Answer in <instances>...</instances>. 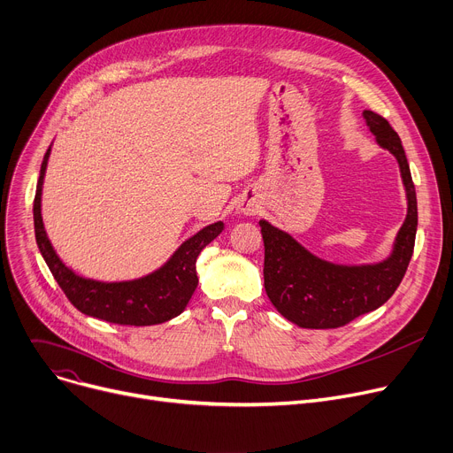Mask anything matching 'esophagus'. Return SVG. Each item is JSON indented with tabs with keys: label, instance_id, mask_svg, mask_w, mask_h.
Returning <instances> with one entry per match:
<instances>
[{
	"label": "esophagus",
	"instance_id": "34e87169",
	"mask_svg": "<svg viewBox=\"0 0 453 453\" xmlns=\"http://www.w3.org/2000/svg\"><path fill=\"white\" fill-rule=\"evenodd\" d=\"M255 211V207L251 205V203H248V202H242L238 205V213H242V215H251Z\"/></svg>",
	"mask_w": 453,
	"mask_h": 453
}]
</instances>
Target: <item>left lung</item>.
<instances>
[{"mask_svg": "<svg viewBox=\"0 0 453 453\" xmlns=\"http://www.w3.org/2000/svg\"><path fill=\"white\" fill-rule=\"evenodd\" d=\"M379 147L395 157L406 191V219L389 255L372 264H335L306 250L289 233L260 220L264 238V288L277 311L310 329L339 327L380 308L399 288L415 244L417 196L399 134L373 111L363 112Z\"/></svg>", "mask_w": 453, "mask_h": 453, "instance_id": "8db88e82", "label": "left lung"}]
</instances>
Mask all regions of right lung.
I'll use <instances>...</instances> for the list:
<instances>
[{
	"label": "right lung",
	"instance_id": "obj_1",
	"mask_svg": "<svg viewBox=\"0 0 453 453\" xmlns=\"http://www.w3.org/2000/svg\"><path fill=\"white\" fill-rule=\"evenodd\" d=\"M50 147L52 143L43 157L35 196L36 244L50 273L73 306L88 317L122 326H153L178 317L188 308L198 286L196 258L200 251L224 231V222L202 227L180 244L158 269L143 277L114 282L81 277L58 257L42 219V191Z\"/></svg>",
	"mask_w": 453,
	"mask_h": 453
}]
</instances>
